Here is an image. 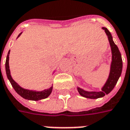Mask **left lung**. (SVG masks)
<instances>
[{"mask_svg": "<svg viewBox=\"0 0 130 130\" xmlns=\"http://www.w3.org/2000/svg\"><path fill=\"white\" fill-rule=\"evenodd\" d=\"M102 29L104 30L105 32L106 33V35L108 36V41H109L110 47H111V50H112V57L111 67H110V72L108 80L106 81L104 86L102 87V91H99V92H97V91H85L78 87V91L80 93V95L83 96V97L87 98H90V99H96L98 98L103 97L106 94L110 93L117 83L119 78L121 74V71H122L123 63L120 51L119 50L117 46L115 44V43L112 41L111 34L108 31V29L106 28H104V27L102 28Z\"/></svg>", "mask_w": 130, "mask_h": 130, "instance_id": "obj_1", "label": "left lung"}]
</instances>
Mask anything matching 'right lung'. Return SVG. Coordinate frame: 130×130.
<instances>
[{"instance_id": "1", "label": "right lung", "mask_w": 130, "mask_h": 130, "mask_svg": "<svg viewBox=\"0 0 130 130\" xmlns=\"http://www.w3.org/2000/svg\"><path fill=\"white\" fill-rule=\"evenodd\" d=\"M20 35H19L18 37H20ZM9 53L10 50L8 52L7 56V59H6L5 62V68H6V73H7V76L8 79L9 80L10 83L11 84L12 87H13L15 91L21 95L22 98H24L26 100H39L41 99H45L47 98L50 94H51L53 87H51L49 89H45L44 91H32V90H28V89H25L22 88L18 85V83H16L15 81H14L13 79H12L11 76L10 74V70H9Z\"/></svg>"}]
</instances>
